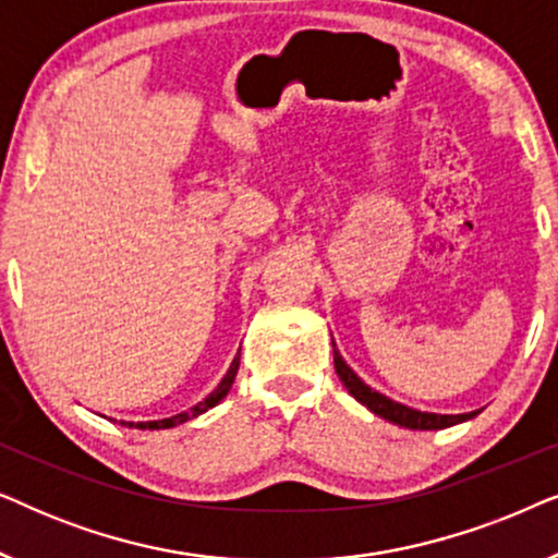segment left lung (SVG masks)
I'll return each mask as SVG.
<instances>
[{"label":"left lung","instance_id":"1","mask_svg":"<svg viewBox=\"0 0 558 558\" xmlns=\"http://www.w3.org/2000/svg\"><path fill=\"white\" fill-rule=\"evenodd\" d=\"M332 355H335V371L342 380V386L348 388V393L353 396L355 401H361L365 409H371L373 414L386 418V422H393L399 426H407V429H447V426H454L460 422H468V418L477 416V411H470V414H429V411H416L411 407H403L399 401H391L388 396L373 391L371 386H365L361 378L355 376L353 368L342 361L340 350L335 348L332 342Z\"/></svg>","mask_w":558,"mask_h":558}]
</instances>
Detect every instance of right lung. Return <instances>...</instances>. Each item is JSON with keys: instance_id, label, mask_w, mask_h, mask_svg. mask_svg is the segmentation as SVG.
<instances>
[{"instance_id": "obj_1", "label": "right lung", "mask_w": 558, "mask_h": 558, "mask_svg": "<svg viewBox=\"0 0 558 558\" xmlns=\"http://www.w3.org/2000/svg\"><path fill=\"white\" fill-rule=\"evenodd\" d=\"M239 363H241V353L233 357L231 368H228V373L223 376V380H220V384H218L216 391H213L210 396H205V399L197 403V407L190 409V411H182V414H174L170 418H159V422H136V424L134 422H121V424L129 426V429H172V426L185 424V422H190V418L205 414V411L213 409V407H216V403L223 401L226 396H228V391H231V386H233V380H235V373H239Z\"/></svg>"}]
</instances>
